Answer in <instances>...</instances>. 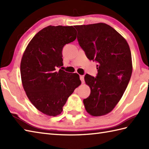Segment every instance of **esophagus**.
<instances>
[{
    "mask_svg": "<svg viewBox=\"0 0 149 149\" xmlns=\"http://www.w3.org/2000/svg\"><path fill=\"white\" fill-rule=\"evenodd\" d=\"M80 79L82 82V83H84V76L83 75H80Z\"/></svg>",
    "mask_w": 149,
    "mask_h": 149,
    "instance_id": "obj_1",
    "label": "esophagus"
}]
</instances>
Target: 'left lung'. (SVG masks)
I'll list each match as a JSON object with an SVG mask.
<instances>
[{"label": "left lung", "instance_id": "1", "mask_svg": "<svg viewBox=\"0 0 149 149\" xmlns=\"http://www.w3.org/2000/svg\"><path fill=\"white\" fill-rule=\"evenodd\" d=\"M77 40L87 58L98 63L96 77L86 74L90 96L83 100L88 113L107 115L115 108L130 81L132 72L130 48L121 34L104 23L75 26Z\"/></svg>", "mask_w": 149, "mask_h": 149}]
</instances>
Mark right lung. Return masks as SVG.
Masks as SVG:
<instances>
[{
    "label": "right lung",
    "mask_w": 149,
    "mask_h": 149,
    "mask_svg": "<svg viewBox=\"0 0 149 149\" xmlns=\"http://www.w3.org/2000/svg\"><path fill=\"white\" fill-rule=\"evenodd\" d=\"M76 37L73 26H47L33 38L22 56L24 89L33 106L46 115H60L68 98L81 84L77 73L56 70L63 65V47Z\"/></svg>",
    "instance_id": "obj_1"
}]
</instances>
